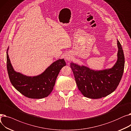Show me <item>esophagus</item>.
Listing matches in <instances>:
<instances>
[{
	"label": "esophagus",
	"instance_id": "1",
	"mask_svg": "<svg viewBox=\"0 0 131 131\" xmlns=\"http://www.w3.org/2000/svg\"><path fill=\"white\" fill-rule=\"evenodd\" d=\"M65 59H66V60H67V61H70V60L72 59V57L71 56L70 54H66L65 55Z\"/></svg>",
	"mask_w": 131,
	"mask_h": 131
}]
</instances>
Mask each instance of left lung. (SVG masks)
Returning <instances> with one entry per match:
<instances>
[{"label": "left lung", "mask_w": 131, "mask_h": 131, "mask_svg": "<svg viewBox=\"0 0 131 131\" xmlns=\"http://www.w3.org/2000/svg\"><path fill=\"white\" fill-rule=\"evenodd\" d=\"M117 60L109 69L95 71L73 63L71 67L79 90L84 97L91 99L105 97L118 86L124 69L125 58L122 45L117 40Z\"/></svg>", "instance_id": "left-lung-1"}]
</instances>
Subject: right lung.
Wrapping results in <instances>:
<instances>
[{
	"instance_id": "obj_1",
	"label": "right lung",
	"mask_w": 131,
	"mask_h": 131,
	"mask_svg": "<svg viewBox=\"0 0 131 131\" xmlns=\"http://www.w3.org/2000/svg\"><path fill=\"white\" fill-rule=\"evenodd\" d=\"M7 50V69L11 83L25 97L41 99L49 95L53 90L60 70L66 66L64 59L53 62L42 73L36 77H27L16 72L11 64Z\"/></svg>"
}]
</instances>
